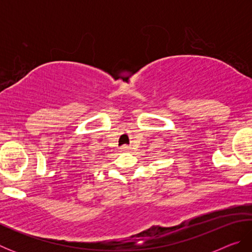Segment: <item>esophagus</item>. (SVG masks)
Wrapping results in <instances>:
<instances>
[{
    "label": "esophagus",
    "mask_w": 252,
    "mask_h": 252,
    "mask_svg": "<svg viewBox=\"0 0 252 252\" xmlns=\"http://www.w3.org/2000/svg\"><path fill=\"white\" fill-rule=\"evenodd\" d=\"M130 147H127V146H123V147H121V150L122 151H129L130 150Z\"/></svg>",
    "instance_id": "34e87169"
}]
</instances>
